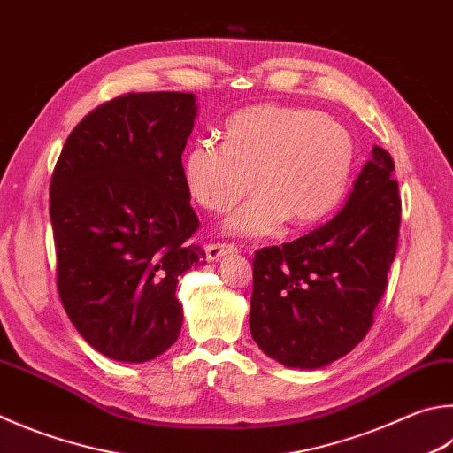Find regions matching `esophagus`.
I'll use <instances>...</instances> for the list:
<instances>
[{
	"mask_svg": "<svg viewBox=\"0 0 453 453\" xmlns=\"http://www.w3.org/2000/svg\"><path fill=\"white\" fill-rule=\"evenodd\" d=\"M237 248L232 243H208L205 245V257L210 261H219L227 253H235Z\"/></svg>",
	"mask_w": 453,
	"mask_h": 453,
	"instance_id": "34e87169",
	"label": "esophagus"
}]
</instances>
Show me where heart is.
<instances>
[{"label":"heart","mask_w":453,"mask_h":453,"mask_svg":"<svg viewBox=\"0 0 453 453\" xmlns=\"http://www.w3.org/2000/svg\"><path fill=\"white\" fill-rule=\"evenodd\" d=\"M355 142L341 122L303 106L257 104L235 112L224 142L196 141L182 162L188 194L211 213H229L226 232L267 235L291 216L297 226L319 221L347 192Z\"/></svg>","instance_id":"1"}]
</instances>
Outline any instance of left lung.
<instances>
[{"mask_svg": "<svg viewBox=\"0 0 453 453\" xmlns=\"http://www.w3.org/2000/svg\"><path fill=\"white\" fill-rule=\"evenodd\" d=\"M392 172V156L374 146L331 221L255 251L250 328L267 357L311 370L365 339L398 248L402 202Z\"/></svg>", "mask_w": 453, "mask_h": 453, "instance_id": "obj_1", "label": "left lung"}]
</instances>
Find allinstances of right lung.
Returning a JSON list of instances; mask_svg holds the SVG:
<instances>
[{"mask_svg": "<svg viewBox=\"0 0 453 453\" xmlns=\"http://www.w3.org/2000/svg\"><path fill=\"white\" fill-rule=\"evenodd\" d=\"M192 93H128L65 142L49 188L57 289L81 336L119 363L166 352L182 328L180 275L205 253L182 176Z\"/></svg>", "mask_w": 453, "mask_h": 453, "instance_id": "obj_1", "label": "right lung"}]
</instances>
